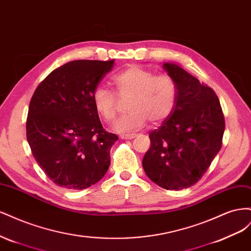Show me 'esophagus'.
Segmentation results:
<instances>
[{"mask_svg":"<svg viewBox=\"0 0 251 251\" xmlns=\"http://www.w3.org/2000/svg\"><path fill=\"white\" fill-rule=\"evenodd\" d=\"M135 137H137V134H124L120 135L121 139H133Z\"/></svg>","mask_w":251,"mask_h":251,"instance_id":"obj_1","label":"esophagus"}]
</instances>
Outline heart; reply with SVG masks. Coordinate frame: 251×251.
Returning <instances> with one entry per match:
<instances>
[{"label": "heart", "instance_id": "1", "mask_svg": "<svg viewBox=\"0 0 251 251\" xmlns=\"http://www.w3.org/2000/svg\"><path fill=\"white\" fill-rule=\"evenodd\" d=\"M119 98H127V113L113 126L116 132L138 130L148 123L158 125L168 119L177 100V86L168 74H157L142 66H131L112 79ZM113 91L98 87L93 92L96 112L111 124L118 112V98Z\"/></svg>", "mask_w": 251, "mask_h": 251}]
</instances>
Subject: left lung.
Segmentation results:
<instances>
[{
	"instance_id": "1",
	"label": "left lung",
	"mask_w": 251,
	"mask_h": 251,
	"mask_svg": "<svg viewBox=\"0 0 251 251\" xmlns=\"http://www.w3.org/2000/svg\"><path fill=\"white\" fill-rule=\"evenodd\" d=\"M176 82L171 116L149 136L143 170L156 184L179 191L196 184L222 147L225 120L215 91L176 64H163Z\"/></svg>"
}]
</instances>
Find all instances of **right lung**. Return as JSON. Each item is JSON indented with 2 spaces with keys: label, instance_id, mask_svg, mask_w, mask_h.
Returning <instances> with one entry per match:
<instances>
[{
  "label": "right lung",
  "instance_id": "right-lung-1",
  "mask_svg": "<svg viewBox=\"0 0 251 251\" xmlns=\"http://www.w3.org/2000/svg\"><path fill=\"white\" fill-rule=\"evenodd\" d=\"M113 67L114 59L73 60L53 70L34 91L27 140L37 164L58 186L87 188L109 170L118 137L102 127L92 96Z\"/></svg>",
  "mask_w": 251,
  "mask_h": 251
}]
</instances>
